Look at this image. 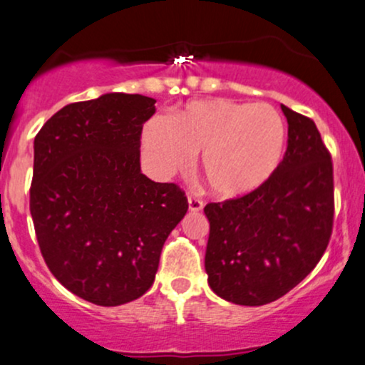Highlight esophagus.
<instances>
[{
	"label": "esophagus",
	"instance_id": "1",
	"mask_svg": "<svg viewBox=\"0 0 365 365\" xmlns=\"http://www.w3.org/2000/svg\"><path fill=\"white\" fill-rule=\"evenodd\" d=\"M202 207H204V202H202L199 197L188 195V210H192V212H199Z\"/></svg>",
	"mask_w": 365,
	"mask_h": 365
}]
</instances>
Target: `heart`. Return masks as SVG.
Listing matches in <instances>:
<instances>
[{
	"label": "heart",
	"instance_id": "b5f03b06",
	"mask_svg": "<svg viewBox=\"0 0 365 365\" xmlns=\"http://www.w3.org/2000/svg\"><path fill=\"white\" fill-rule=\"evenodd\" d=\"M285 125L275 108L230 98L187 103L170 117L151 118L143 149L160 177L190 166L200 155V171L212 194L235 199L267 182L277 168Z\"/></svg>",
	"mask_w": 365,
	"mask_h": 365
}]
</instances>
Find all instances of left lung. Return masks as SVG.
Listing matches in <instances>:
<instances>
[{
    "mask_svg": "<svg viewBox=\"0 0 365 365\" xmlns=\"http://www.w3.org/2000/svg\"><path fill=\"white\" fill-rule=\"evenodd\" d=\"M287 149L267 182L204 207L205 272L222 299L241 306L277 301L322 260L333 231V163L309 117L282 105Z\"/></svg>",
    "mask_w": 365,
    "mask_h": 365,
    "instance_id": "left-lung-1",
    "label": "left lung"
}]
</instances>
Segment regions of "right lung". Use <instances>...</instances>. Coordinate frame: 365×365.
Listing matches in <instances>:
<instances>
[{"label": "right lung", "instance_id": "1", "mask_svg": "<svg viewBox=\"0 0 365 365\" xmlns=\"http://www.w3.org/2000/svg\"><path fill=\"white\" fill-rule=\"evenodd\" d=\"M144 95L69 103L34 140L30 214L38 248L68 291L120 306L155 282L163 245L187 214L185 192L140 173Z\"/></svg>", "mask_w": 365, "mask_h": 365}]
</instances>
